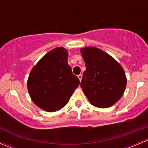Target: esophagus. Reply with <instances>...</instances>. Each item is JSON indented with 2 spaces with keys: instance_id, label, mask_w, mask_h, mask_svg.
<instances>
[{
  "instance_id": "1",
  "label": "esophagus",
  "mask_w": 148,
  "mask_h": 148,
  "mask_svg": "<svg viewBox=\"0 0 148 148\" xmlns=\"http://www.w3.org/2000/svg\"><path fill=\"white\" fill-rule=\"evenodd\" d=\"M78 78H79V81L81 82L82 81V74H79V75H78Z\"/></svg>"
}]
</instances>
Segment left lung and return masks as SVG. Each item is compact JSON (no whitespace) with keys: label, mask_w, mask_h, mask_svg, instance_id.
<instances>
[{"label":"left lung","mask_w":148,"mask_h":148,"mask_svg":"<svg viewBox=\"0 0 148 148\" xmlns=\"http://www.w3.org/2000/svg\"><path fill=\"white\" fill-rule=\"evenodd\" d=\"M85 62L81 87L91 104L107 108L117 102L127 84L122 67L111 56L95 47L81 49Z\"/></svg>","instance_id":"left-lung-1"}]
</instances>
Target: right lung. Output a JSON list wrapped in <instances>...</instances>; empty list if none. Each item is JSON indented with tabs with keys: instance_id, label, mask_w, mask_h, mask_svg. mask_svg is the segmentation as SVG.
<instances>
[{
	"instance_id": "obj_1",
	"label": "right lung",
	"mask_w": 148,
	"mask_h": 148,
	"mask_svg": "<svg viewBox=\"0 0 148 148\" xmlns=\"http://www.w3.org/2000/svg\"><path fill=\"white\" fill-rule=\"evenodd\" d=\"M68 52L56 48L34 66L28 77V90L33 102L48 112L61 110L80 84L67 62Z\"/></svg>"
}]
</instances>
